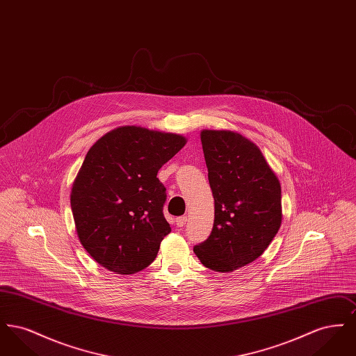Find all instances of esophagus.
I'll use <instances>...</instances> for the list:
<instances>
[{"mask_svg": "<svg viewBox=\"0 0 356 356\" xmlns=\"http://www.w3.org/2000/svg\"><path fill=\"white\" fill-rule=\"evenodd\" d=\"M186 220H188V219H186V216H180V218H177V219H176V225L181 228V227H184V225H186Z\"/></svg>", "mask_w": 356, "mask_h": 356, "instance_id": "34e87169", "label": "esophagus"}]
</instances>
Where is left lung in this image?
<instances>
[{"label": "left lung", "mask_w": 356, "mask_h": 356, "mask_svg": "<svg viewBox=\"0 0 356 356\" xmlns=\"http://www.w3.org/2000/svg\"><path fill=\"white\" fill-rule=\"evenodd\" d=\"M215 220L193 252L212 271L232 272L256 260L282 224V188L261 151L232 131L200 135Z\"/></svg>", "instance_id": "obj_1"}]
</instances>
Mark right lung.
<instances>
[{
    "instance_id": "1",
    "label": "right lung",
    "mask_w": 356,
    "mask_h": 356,
    "mask_svg": "<svg viewBox=\"0 0 356 356\" xmlns=\"http://www.w3.org/2000/svg\"><path fill=\"white\" fill-rule=\"evenodd\" d=\"M176 134L120 127L99 138L72 186L70 207L86 252L109 271L147 268L170 232L159 170L186 145Z\"/></svg>"
}]
</instances>
